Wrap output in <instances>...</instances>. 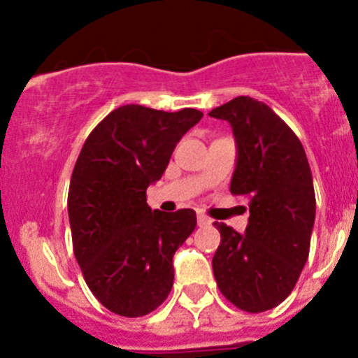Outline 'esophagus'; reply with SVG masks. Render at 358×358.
Wrapping results in <instances>:
<instances>
[{
	"label": "esophagus",
	"instance_id": "34e87169",
	"mask_svg": "<svg viewBox=\"0 0 358 358\" xmlns=\"http://www.w3.org/2000/svg\"><path fill=\"white\" fill-rule=\"evenodd\" d=\"M197 222H199V226H210L211 218L208 217V215H204V213H199L197 215Z\"/></svg>",
	"mask_w": 358,
	"mask_h": 358
}]
</instances>
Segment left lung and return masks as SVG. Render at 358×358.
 Here are the masks:
<instances>
[{
    "label": "left lung",
    "instance_id": "obj_1",
    "mask_svg": "<svg viewBox=\"0 0 358 358\" xmlns=\"http://www.w3.org/2000/svg\"><path fill=\"white\" fill-rule=\"evenodd\" d=\"M210 116L233 129L238 156L229 189L249 197L243 235L215 222L222 240L213 274L227 301L258 314L292 292L306 264L315 220L312 172L299 138L264 102L236 96Z\"/></svg>",
    "mask_w": 358,
    "mask_h": 358
}]
</instances>
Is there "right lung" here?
I'll use <instances>...</instances> for the list:
<instances>
[{"label": "right lung", "mask_w": 358, "mask_h": 358, "mask_svg": "<svg viewBox=\"0 0 358 358\" xmlns=\"http://www.w3.org/2000/svg\"><path fill=\"white\" fill-rule=\"evenodd\" d=\"M201 118L197 109L122 106L78 154L68 194L73 252L94 297L123 317L150 314L169 297L173 255L197 226L194 210H150L147 188Z\"/></svg>", "instance_id": "1"}]
</instances>
